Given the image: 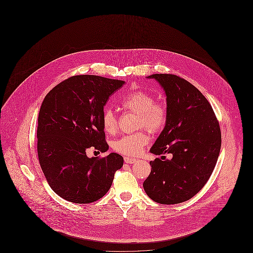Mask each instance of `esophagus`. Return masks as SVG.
Listing matches in <instances>:
<instances>
[{
	"label": "esophagus",
	"mask_w": 253,
	"mask_h": 253,
	"mask_svg": "<svg viewBox=\"0 0 253 253\" xmlns=\"http://www.w3.org/2000/svg\"><path fill=\"white\" fill-rule=\"evenodd\" d=\"M124 161H125L126 163L132 164V163H134L136 160H135L134 158H132V157H124Z\"/></svg>",
	"instance_id": "esophagus-1"
}]
</instances>
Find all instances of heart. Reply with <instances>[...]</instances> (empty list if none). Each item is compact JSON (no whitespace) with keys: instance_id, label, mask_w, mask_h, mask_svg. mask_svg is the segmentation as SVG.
<instances>
[{"instance_id":"heart-1","label":"heart","mask_w":253,"mask_h":253,"mask_svg":"<svg viewBox=\"0 0 253 253\" xmlns=\"http://www.w3.org/2000/svg\"><path fill=\"white\" fill-rule=\"evenodd\" d=\"M122 108L137 115L135 128H146L149 132H161L168 121V111L164 104L156 102L154 96L146 91L138 90L130 93L121 100ZM119 122L115 113L106 109L102 115V127L107 133H114L118 130ZM151 140L150 135L145 130L131 134H126L113 142L115 152L134 157L138 156L143 147Z\"/></svg>"}]
</instances>
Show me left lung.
Listing matches in <instances>:
<instances>
[{
    "mask_svg": "<svg viewBox=\"0 0 253 253\" xmlns=\"http://www.w3.org/2000/svg\"><path fill=\"white\" fill-rule=\"evenodd\" d=\"M148 78L165 90L168 111L167 124L151 153L171 157L150 162L143 188L157 203L178 204L191 199L210 179L221 149V130L211 105L191 83L172 74Z\"/></svg>",
    "mask_w": 253,
    "mask_h": 253,
    "instance_id": "left-lung-1",
    "label": "left lung"
}]
</instances>
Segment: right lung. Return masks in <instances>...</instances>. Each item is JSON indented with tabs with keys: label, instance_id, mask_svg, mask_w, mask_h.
<instances>
[{
	"label": "right lung",
	"instance_id": "add662e5",
	"mask_svg": "<svg viewBox=\"0 0 253 253\" xmlns=\"http://www.w3.org/2000/svg\"><path fill=\"white\" fill-rule=\"evenodd\" d=\"M125 84L94 75L73 76L56 85L38 118V157L51 189L61 198L89 204L105 195L123 157H89L86 150H108L102 127L109 96Z\"/></svg>",
	"mask_w": 253,
	"mask_h": 253
}]
</instances>
